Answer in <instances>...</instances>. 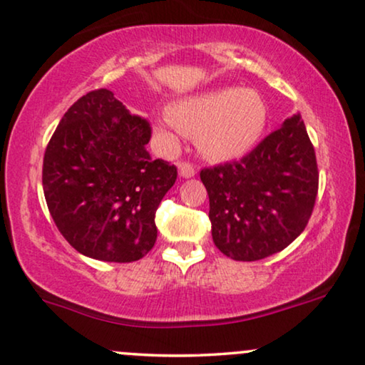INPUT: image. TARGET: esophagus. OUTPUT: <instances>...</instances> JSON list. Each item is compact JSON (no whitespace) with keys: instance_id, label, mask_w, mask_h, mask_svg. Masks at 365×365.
<instances>
[{"instance_id":"34e87169","label":"esophagus","mask_w":365,"mask_h":365,"mask_svg":"<svg viewBox=\"0 0 365 365\" xmlns=\"http://www.w3.org/2000/svg\"><path fill=\"white\" fill-rule=\"evenodd\" d=\"M178 171H179V176L181 178H192L194 174H196V169H194L192 164L189 163H178Z\"/></svg>"}]
</instances>
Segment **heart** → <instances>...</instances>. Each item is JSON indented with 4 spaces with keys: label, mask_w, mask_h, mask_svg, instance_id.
<instances>
[{
    "label": "heart",
    "mask_w": 365,
    "mask_h": 365,
    "mask_svg": "<svg viewBox=\"0 0 365 365\" xmlns=\"http://www.w3.org/2000/svg\"><path fill=\"white\" fill-rule=\"evenodd\" d=\"M267 122V103L257 90L223 87L173 102L154 132L168 144H176L179 132L196 137L202 154L226 160L252 150Z\"/></svg>",
    "instance_id": "obj_1"
}]
</instances>
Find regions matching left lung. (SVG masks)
Wrapping results in <instances>:
<instances>
[{
    "instance_id": "8db88e82",
    "label": "left lung",
    "mask_w": 365,
    "mask_h": 365,
    "mask_svg": "<svg viewBox=\"0 0 365 365\" xmlns=\"http://www.w3.org/2000/svg\"><path fill=\"white\" fill-rule=\"evenodd\" d=\"M216 248L236 262L282 252L309 223L319 191L314 145L300 113L240 160L206 168Z\"/></svg>"
}]
</instances>
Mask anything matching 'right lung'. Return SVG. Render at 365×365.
<instances>
[{"label":"right lung","instance_id":"add662e5","mask_svg":"<svg viewBox=\"0 0 365 365\" xmlns=\"http://www.w3.org/2000/svg\"><path fill=\"white\" fill-rule=\"evenodd\" d=\"M150 125L107 88L80 97L46 145L43 192L56 228L85 257L129 263L158 238L155 211L176 165L150 159Z\"/></svg>","mask_w":365,"mask_h":365}]
</instances>
